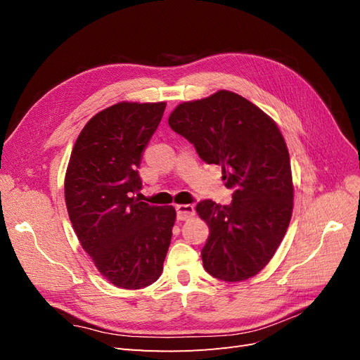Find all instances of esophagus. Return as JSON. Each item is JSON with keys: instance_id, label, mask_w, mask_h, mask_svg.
<instances>
[{"instance_id": "esophagus-1", "label": "esophagus", "mask_w": 360, "mask_h": 360, "mask_svg": "<svg viewBox=\"0 0 360 360\" xmlns=\"http://www.w3.org/2000/svg\"><path fill=\"white\" fill-rule=\"evenodd\" d=\"M176 212H177V219L179 221H186L195 214V209H193V205H191V204L176 205Z\"/></svg>"}]
</instances>
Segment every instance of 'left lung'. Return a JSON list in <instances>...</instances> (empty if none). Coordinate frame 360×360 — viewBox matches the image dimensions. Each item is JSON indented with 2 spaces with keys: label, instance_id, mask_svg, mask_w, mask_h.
Returning <instances> with one entry per match:
<instances>
[{
  "label": "left lung",
  "instance_id": "1",
  "mask_svg": "<svg viewBox=\"0 0 360 360\" xmlns=\"http://www.w3.org/2000/svg\"><path fill=\"white\" fill-rule=\"evenodd\" d=\"M169 127L193 144L205 163L222 167L230 205L202 200L200 217L210 228L202 266L221 281L255 276L275 255L292 212L290 155L284 136L252 102L221 90L184 102L169 115Z\"/></svg>",
  "mask_w": 360,
  "mask_h": 360
}]
</instances>
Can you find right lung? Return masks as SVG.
Returning a JSON list of instances; mask_svg holds the SVG:
<instances>
[{"label":"right lung","mask_w":360,"mask_h":360,"mask_svg":"<svg viewBox=\"0 0 360 360\" xmlns=\"http://www.w3.org/2000/svg\"><path fill=\"white\" fill-rule=\"evenodd\" d=\"M167 103L122 102L96 114L76 139L64 180L73 230L97 270L126 290L160 276L176 210L139 198L141 156Z\"/></svg>","instance_id":"1"}]
</instances>
